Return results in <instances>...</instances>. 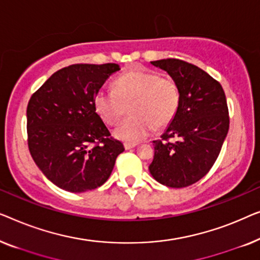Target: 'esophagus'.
Here are the masks:
<instances>
[{
	"mask_svg": "<svg viewBox=\"0 0 260 260\" xmlns=\"http://www.w3.org/2000/svg\"><path fill=\"white\" fill-rule=\"evenodd\" d=\"M123 146H125L126 149H131V148H134L135 146H138V144L137 142H125Z\"/></svg>",
	"mask_w": 260,
	"mask_h": 260,
	"instance_id": "obj_1",
	"label": "esophagus"
}]
</instances>
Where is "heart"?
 Masks as SVG:
<instances>
[{
	"label": "heart",
	"mask_w": 260,
	"mask_h": 260,
	"mask_svg": "<svg viewBox=\"0 0 260 260\" xmlns=\"http://www.w3.org/2000/svg\"><path fill=\"white\" fill-rule=\"evenodd\" d=\"M179 105L180 92L173 79L141 68L120 75L114 90L102 88L94 96L95 111L108 125L118 122L129 106L131 115L114 129L116 138L128 142L142 140L154 127L170 125Z\"/></svg>",
	"instance_id": "1"
}]
</instances>
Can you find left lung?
I'll use <instances>...</instances> for the list:
<instances>
[{"label":"left lung","instance_id":"1","mask_svg":"<svg viewBox=\"0 0 260 260\" xmlns=\"http://www.w3.org/2000/svg\"><path fill=\"white\" fill-rule=\"evenodd\" d=\"M151 63L177 82L180 105L162 140L153 141L154 159L148 168L160 184L186 187L206 175L220 153L230 126L226 96L220 83L194 64L178 58Z\"/></svg>","mask_w":260,"mask_h":260}]
</instances>
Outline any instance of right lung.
Masks as SVG:
<instances>
[{
  "label": "right lung",
  "mask_w": 260,
  "mask_h": 260,
  "mask_svg": "<svg viewBox=\"0 0 260 260\" xmlns=\"http://www.w3.org/2000/svg\"><path fill=\"white\" fill-rule=\"evenodd\" d=\"M118 71L116 63L72 64L54 73L28 102L29 151L45 177L64 191L105 184L125 151L94 108L95 94Z\"/></svg>",
  "instance_id": "right-lung-1"
}]
</instances>
